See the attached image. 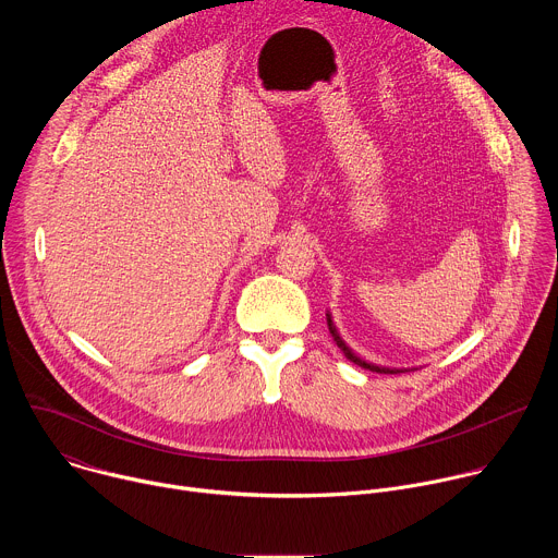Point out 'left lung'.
Masks as SVG:
<instances>
[{
	"mask_svg": "<svg viewBox=\"0 0 558 558\" xmlns=\"http://www.w3.org/2000/svg\"><path fill=\"white\" fill-rule=\"evenodd\" d=\"M327 325H329V331H331V336H333V340H336V344L340 347V351L347 355V360H351L353 364H357V366H362V368H368V371H375V373H402V371H397V368H384V366H375V364H371V362H364V360H360L347 344H344V340L340 338V333H338V329L333 327V320H331V315L327 313Z\"/></svg>",
	"mask_w": 558,
	"mask_h": 558,
	"instance_id": "left-lung-1",
	"label": "left lung"
}]
</instances>
